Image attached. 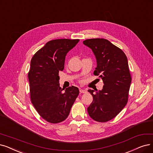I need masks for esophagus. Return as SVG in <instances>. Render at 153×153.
<instances>
[{
    "mask_svg": "<svg viewBox=\"0 0 153 153\" xmlns=\"http://www.w3.org/2000/svg\"><path fill=\"white\" fill-rule=\"evenodd\" d=\"M80 92L82 94H84V93H86L87 92V90L84 89V88H80Z\"/></svg>",
    "mask_w": 153,
    "mask_h": 153,
    "instance_id": "esophagus-1",
    "label": "esophagus"
}]
</instances>
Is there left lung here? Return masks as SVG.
Segmentation results:
<instances>
[{
  "label": "left lung",
  "instance_id": "8db88e82",
  "mask_svg": "<svg viewBox=\"0 0 153 153\" xmlns=\"http://www.w3.org/2000/svg\"><path fill=\"white\" fill-rule=\"evenodd\" d=\"M83 45L92 50L97 61L94 73L104 85L101 90H88L93 102L88 107L90 117L104 123L114 119L127 104L131 76L125 53L105 39H88Z\"/></svg>",
  "mask_w": 153,
  "mask_h": 153
}]
</instances>
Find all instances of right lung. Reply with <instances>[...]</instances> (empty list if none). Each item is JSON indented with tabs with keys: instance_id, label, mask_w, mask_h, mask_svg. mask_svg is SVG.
Listing matches in <instances>:
<instances>
[{
	"instance_id": "1",
	"label": "right lung",
	"mask_w": 153,
	"mask_h": 153,
	"mask_svg": "<svg viewBox=\"0 0 153 153\" xmlns=\"http://www.w3.org/2000/svg\"><path fill=\"white\" fill-rule=\"evenodd\" d=\"M79 39L48 41L30 61L28 73L30 100L38 114L50 123L65 120L79 94L76 87L62 88L58 73L64 70L66 54Z\"/></svg>"
}]
</instances>
